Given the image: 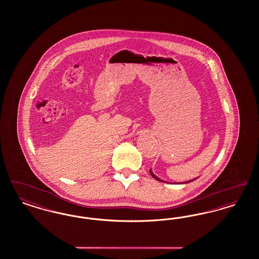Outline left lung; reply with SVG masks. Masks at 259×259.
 <instances>
[{
  "mask_svg": "<svg viewBox=\"0 0 259 259\" xmlns=\"http://www.w3.org/2000/svg\"><path fill=\"white\" fill-rule=\"evenodd\" d=\"M149 172H150V175H151V176H152V177H153L155 180H157V181H159V182H163V181H161L160 179H158V178H157V177H156V176H155L153 172H151V170H149ZM193 181H195V180H192V181H188L187 183H184V184H188V183H190V182H193ZM163 183H164V182H163Z\"/></svg>",
  "mask_w": 259,
  "mask_h": 259,
  "instance_id": "obj_1",
  "label": "left lung"
}]
</instances>
